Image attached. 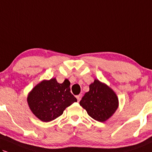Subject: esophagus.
Here are the masks:
<instances>
[{"label":"esophagus","mask_w":152,"mask_h":152,"mask_svg":"<svg viewBox=\"0 0 152 152\" xmlns=\"http://www.w3.org/2000/svg\"><path fill=\"white\" fill-rule=\"evenodd\" d=\"M76 98H77V99L78 102H80L82 99V94H79V95H77V96H76Z\"/></svg>","instance_id":"esophagus-1"}]
</instances>
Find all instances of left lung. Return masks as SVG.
<instances>
[{
  "label": "left lung",
  "instance_id": "left-lung-1",
  "mask_svg": "<svg viewBox=\"0 0 152 152\" xmlns=\"http://www.w3.org/2000/svg\"><path fill=\"white\" fill-rule=\"evenodd\" d=\"M80 104L95 121L105 122L115 113L119 102L117 95L111 88L95 79Z\"/></svg>",
  "mask_w": 152,
  "mask_h": 152
}]
</instances>
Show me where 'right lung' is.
I'll return each mask as SVG.
<instances>
[{
  "label": "right lung",
  "instance_id": "1",
  "mask_svg": "<svg viewBox=\"0 0 152 152\" xmlns=\"http://www.w3.org/2000/svg\"><path fill=\"white\" fill-rule=\"evenodd\" d=\"M70 82L60 84L56 78L39 82L28 94L27 102L32 113L43 122L53 121L77 99L70 92Z\"/></svg>",
  "mask_w": 152,
  "mask_h": 152
}]
</instances>
